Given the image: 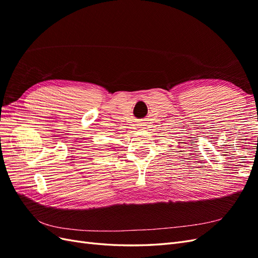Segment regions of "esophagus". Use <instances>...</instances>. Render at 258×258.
<instances>
[{
    "mask_svg": "<svg viewBox=\"0 0 258 258\" xmlns=\"http://www.w3.org/2000/svg\"><path fill=\"white\" fill-rule=\"evenodd\" d=\"M142 126H143L142 128H145V126H146V124H142Z\"/></svg>",
    "mask_w": 258,
    "mask_h": 258,
    "instance_id": "1",
    "label": "esophagus"
}]
</instances>
